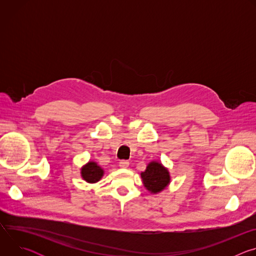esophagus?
Returning a JSON list of instances; mask_svg holds the SVG:
<instances>
[{
    "instance_id": "34e87169",
    "label": "esophagus",
    "mask_w": 256,
    "mask_h": 256,
    "mask_svg": "<svg viewBox=\"0 0 256 256\" xmlns=\"http://www.w3.org/2000/svg\"><path fill=\"white\" fill-rule=\"evenodd\" d=\"M130 166V162L128 161H126V160H122L120 162V168H128Z\"/></svg>"
}]
</instances>
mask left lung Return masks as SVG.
Instances as JSON below:
<instances>
[{
	"label": "left lung",
	"mask_w": 256,
	"mask_h": 256,
	"mask_svg": "<svg viewBox=\"0 0 256 256\" xmlns=\"http://www.w3.org/2000/svg\"><path fill=\"white\" fill-rule=\"evenodd\" d=\"M140 178L146 190L154 194L164 190L171 180L168 169L157 161L148 164L146 170L140 173Z\"/></svg>",
	"instance_id": "obj_1"
}]
</instances>
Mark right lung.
<instances>
[{
	"label": "right lung",
	"instance_id": "right-lung-1",
	"mask_svg": "<svg viewBox=\"0 0 256 256\" xmlns=\"http://www.w3.org/2000/svg\"><path fill=\"white\" fill-rule=\"evenodd\" d=\"M104 174V170L94 161H89L81 168L82 178L88 184H96Z\"/></svg>",
	"mask_w": 256,
	"mask_h": 256
}]
</instances>
